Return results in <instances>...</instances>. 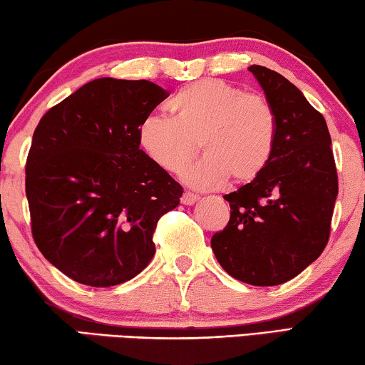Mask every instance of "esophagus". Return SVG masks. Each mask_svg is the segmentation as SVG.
I'll return each mask as SVG.
<instances>
[{
  "mask_svg": "<svg viewBox=\"0 0 365 365\" xmlns=\"http://www.w3.org/2000/svg\"><path fill=\"white\" fill-rule=\"evenodd\" d=\"M197 200H199V197L192 192H184L182 197H181V202L184 205H192V204L197 202Z\"/></svg>",
  "mask_w": 365,
  "mask_h": 365,
  "instance_id": "obj_1",
  "label": "esophagus"
}]
</instances>
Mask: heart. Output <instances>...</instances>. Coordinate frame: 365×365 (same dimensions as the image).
<instances>
[{"label":"heart","mask_w":365,"mask_h":365,"mask_svg":"<svg viewBox=\"0 0 365 365\" xmlns=\"http://www.w3.org/2000/svg\"><path fill=\"white\" fill-rule=\"evenodd\" d=\"M174 117L150 115L140 125V145L163 170L181 174L200 150L205 160L186 174L195 189L219 187L227 179L247 182L270 161L277 117L260 95L224 81H200L170 100Z\"/></svg>","instance_id":"heart-1"}]
</instances>
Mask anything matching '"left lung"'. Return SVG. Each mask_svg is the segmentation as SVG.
<instances>
[{
    "instance_id": "1",
    "label": "left lung",
    "mask_w": 365,
    "mask_h": 365,
    "mask_svg": "<svg viewBox=\"0 0 365 365\" xmlns=\"http://www.w3.org/2000/svg\"><path fill=\"white\" fill-rule=\"evenodd\" d=\"M277 117L265 170L225 194L230 220L210 240L220 267L253 287H274L311 265L329 239L337 173L326 120L288 78L250 66Z\"/></svg>"
}]
</instances>
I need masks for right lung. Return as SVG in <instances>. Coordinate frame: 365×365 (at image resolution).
Returning a JSON list of instances; mask_svg holds the SVG:
<instances>
[{"mask_svg":"<svg viewBox=\"0 0 365 365\" xmlns=\"http://www.w3.org/2000/svg\"><path fill=\"white\" fill-rule=\"evenodd\" d=\"M168 95L150 81L95 78L41 118L26 163L31 227L73 282L115 287L155 255L153 232L182 187L140 150V125Z\"/></svg>","mask_w":365,"mask_h":365,"instance_id":"1","label":"right lung"}]
</instances>
